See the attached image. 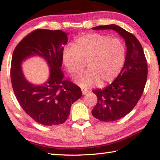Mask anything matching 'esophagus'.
Wrapping results in <instances>:
<instances>
[{"mask_svg":"<svg viewBox=\"0 0 160 160\" xmlns=\"http://www.w3.org/2000/svg\"><path fill=\"white\" fill-rule=\"evenodd\" d=\"M82 93L83 94V95H85V94H86L88 92V90L84 89V88H82Z\"/></svg>","mask_w":160,"mask_h":160,"instance_id":"1","label":"esophagus"}]
</instances>
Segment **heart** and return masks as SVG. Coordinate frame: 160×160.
Wrapping results in <instances>:
<instances>
[{
  "instance_id": "heart-1",
  "label": "heart",
  "mask_w": 160,
  "mask_h": 160,
  "mask_svg": "<svg viewBox=\"0 0 160 160\" xmlns=\"http://www.w3.org/2000/svg\"><path fill=\"white\" fill-rule=\"evenodd\" d=\"M63 62L68 72H82L86 62L88 69L76 78L82 88H88L111 82L120 74L126 58V49L120 39L97 32L78 37L72 46L65 48Z\"/></svg>"
}]
</instances>
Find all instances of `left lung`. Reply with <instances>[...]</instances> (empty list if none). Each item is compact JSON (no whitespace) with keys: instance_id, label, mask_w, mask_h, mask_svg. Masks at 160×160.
<instances>
[{"instance_id":"obj_1","label":"left lung","mask_w":160,"mask_h":160,"mask_svg":"<svg viewBox=\"0 0 160 160\" xmlns=\"http://www.w3.org/2000/svg\"><path fill=\"white\" fill-rule=\"evenodd\" d=\"M93 30H113L125 39L127 54L123 68L112 83L92 91L97 103L92 110L95 118L103 122L128 115L142 95L148 77V64L142 47L135 35L116 25H99Z\"/></svg>"}]
</instances>
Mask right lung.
Here are the masks:
<instances>
[{"label":"right lung","instance_id":"add662e5","mask_svg":"<svg viewBox=\"0 0 160 160\" xmlns=\"http://www.w3.org/2000/svg\"><path fill=\"white\" fill-rule=\"evenodd\" d=\"M67 41V34L62 30L38 29L26 35L13 51L10 67L12 89L22 108L39 124L64 123L72 105L82 96L79 86L64 80L61 70ZM35 55L43 57L51 68L49 79L42 85L29 83L21 69L22 61Z\"/></svg>","mask_w":160,"mask_h":160}]
</instances>
